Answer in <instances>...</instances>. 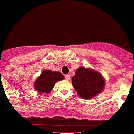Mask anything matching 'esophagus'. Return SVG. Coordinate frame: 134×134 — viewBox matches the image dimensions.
<instances>
[{
	"label": "esophagus",
	"mask_w": 134,
	"mask_h": 134,
	"mask_svg": "<svg viewBox=\"0 0 134 134\" xmlns=\"http://www.w3.org/2000/svg\"><path fill=\"white\" fill-rule=\"evenodd\" d=\"M65 78H66V80H69L70 79H71V75H66V76H65Z\"/></svg>",
	"instance_id": "esophagus-1"
}]
</instances>
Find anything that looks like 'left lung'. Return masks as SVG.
Returning a JSON list of instances; mask_svg holds the SVG:
<instances>
[{"label":"left lung","instance_id":"left-lung-1","mask_svg":"<svg viewBox=\"0 0 134 134\" xmlns=\"http://www.w3.org/2000/svg\"><path fill=\"white\" fill-rule=\"evenodd\" d=\"M72 84L80 97L90 99L103 91L105 79L98 71L80 66L73 75Z\"/></svg>","mask_w":134,"mask_h":134}]
</instances>
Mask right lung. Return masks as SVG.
<instances>
[{
	"label": "right lung",
	"mask_w": 134,
	"mask_h": 134,
	"mask_svg": "<svg viewBox=\"0 0 134 134\" xmlns=\"http://www.w3.org/2000/svg\"><path fill=\"white\" fill-rule=\"evenodd\" d=\"M63 79L64 76L59 71L44 70L34 82V87L38 92L47 94L52 91L56 82Z\"/></svg>",
	"instance_id": "right-lung-1"
}]
</instances>
